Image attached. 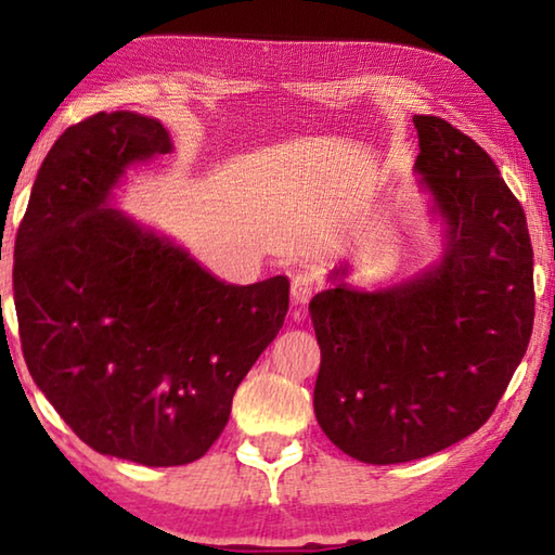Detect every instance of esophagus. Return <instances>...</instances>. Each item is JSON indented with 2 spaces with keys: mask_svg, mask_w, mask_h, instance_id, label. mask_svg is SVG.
<instances>
[{
  "mask_svg": "<svg viewBox=\"0 0 555 555\" xmlns=\"http://www.w3.org/2000/svg\"><path fill=\"white\" fill-rule=\"evenodd\" d=\"M318 288H321V279L308 274V271H300V274L291 279V298H294L296 306H306Z\"/></svg>",
  "mask_w": 555,
  "mask_h": 555,
  "instance_id": "esophagus-1",
  "label": "esophagus"
}]
</instances>
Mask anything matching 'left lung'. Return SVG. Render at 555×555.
I'll return each instance as SVG.
<instances>
[{
    "label": "left lung",
    "mask_w": 555,
    "mask_h": 555,
    "mask_svg": "<svg viewBox=\"0 0 555 555\" xmlns=\"http://www.w3.org/2000/svg\"><path fill=\"white\" fill-rule=\"evenodd\" d=\"M416 173L446 220V255L382 291L345 284L308 311L321 345L313 409L354 460L409 463L475 434L500 403L533 327V249L521 203L490 154L446 119L416 115Z\"/></svg>",
    "instance_id": "8db88e82"
}]
</instances>
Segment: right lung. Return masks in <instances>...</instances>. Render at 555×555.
Wrapping results in <instances>:
<instances>
[{
	"mask_svg": "<svg viewBox=\"0 0 555 555\" xmlns=\"http://www.w3.org/2000/svg\"><path fill=\"white\" fill-rule=\"evenodd\" d=\"M162 121L98 112L63 131L14 242L26 367L82 443L149 467L203 457L284 325L288 279L232 286L107 205L131 164L171 152Z\"/></svg>",
	"mask_w": 555,
	"mask_h": 555,
	"instance_id": "add662e5",
	"label": "right lung"
}]
</instances>
